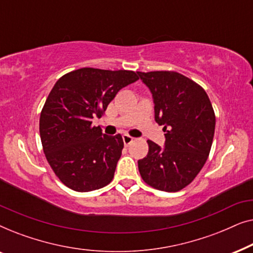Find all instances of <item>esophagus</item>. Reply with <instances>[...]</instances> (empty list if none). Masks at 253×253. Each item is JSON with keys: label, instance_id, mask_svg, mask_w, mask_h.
<instances>
[{"label": "esophagus", "instance_id": "1", "mask_svg": "<svg viewBox=\"0 0 253 253\" xmlns=\"http://www.w3.org/2000/svg\"><path fill=\"white\" fill-rule=\"evenodd\" d=\"M133 141V138L129 136V134H123V143L126 146H129V145Z\"/></svg>", "mask_w": 253, "mask_h": 253}]
</instances>
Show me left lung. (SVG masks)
Segmentation results:
<instances>
[{
	"mask_svg": "<svg viewBox=\"0 0 253 253\" xmlns=\"http://www.w3.org/2000/svg\"><path fill=\"white\" fill-rule=\"evenodd\" d=\"M150 88L155 121L164 126L165 147L147 140L138 160L141 178L152 188L176 192L199 174L212 147L215 114L202 86L175 71L137 72Z\"/></svg>",
	"mask_w": 253,
	"mask_h": 253,
	"instance_id": "1",
	"label": "left lung"
}]
</instances>
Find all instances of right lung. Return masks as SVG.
I'll use <instances>...</instances> for the list:
<instances>
[{
  "mask_svg": "<svg viewBox=\"0 0 253 253\" xmlns=\"http://www.w3.org/2000/svg\"><path fill=\"white\" fill-rule=\"evenodd\" d=\"M134 71L82 68L58 79L40 115V138L48 164L60 181L87 192L112 182L123 150L121 134L92 126L121 88L138 81Z\"/></svg>",
  "mask_w": 253,
  "mask_h": 253,
  "instance_id": "1",
  "label": "right lung"
}]
</instances>
